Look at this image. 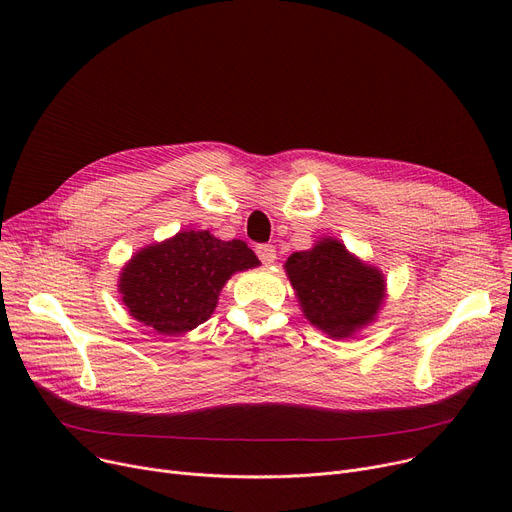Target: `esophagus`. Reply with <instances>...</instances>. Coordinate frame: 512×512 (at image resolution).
Masks as SVG:
<instances>
[{
	"instance_id": "esophagus-1",
	"label": "esophagus",
	"mask_w": 512,
	"mask_h": 512,
	"mask_svg": "<svg viewBox=\"0 0 512 512\" xmlns=\"http://www.w3.org/2000/svg\"><path fill=\"white\" fill-rule=\"evenodd\" d=\"M255 253L261 259V263H265V265H272L276 261V247L274 245H259L255 249Z\"/></svg>"
}]
</instances>
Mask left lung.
<instances>
[{"label":"left lung","instance_id":"obj_1","mask_svg":"<svg viewBox=\"0 0 512 512\" xmlns=\"http://www.w3.org/2000/svg\"><path fill=\"white\" fill-rule=\"evenodd\" d=\"M284 270L305 317L330 338H351L375 319L384 303V274L332 236L309 251L292 253Z\"/></svg>","mask_w":512,"mask_h":512}]
</instances>
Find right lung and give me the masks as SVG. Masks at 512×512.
<instances>
[{"label": "right lung", "instance_id": "add662e5", "mask_svg": "<svg viewBox=\"0 0 512 512\" xmlns=\"http://www.w3.org/2000/svg\"><path fill=\"white\" fill-rule=\"evenodd\" d=\"M257 265L245 240L182 230L134 255L124 265L118 290L134 319L159 334L176 336L211 317L232 274Z\"/></svg>", "mask_w": 512, "mask_h": 512}]
</instances>
